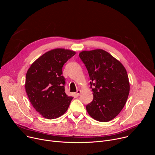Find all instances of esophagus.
Segmentation results:
<instances>
[{
  "label": "esophagus",
  "instance_id": "1",
  "mask_svg": "<svg viewBox=\"0 0 155 155\" xmlns=\"http://www.w3.org/2000/svg\"><path fill=\"white\" fill-rule=\"evenodd\" d=\"M80 93H81V90H78L77 91V93H76V94H77V96H79L80 95Z\"/></svg>",
  "mask_w": 155,
  "mask_h": 155
}]
</instances>
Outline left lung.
<instances>
[{
	"label": "left lung",
	"mask_w": 155,
	"mask_h": 155,
	"mask_svg": "<svg viewBox=\"0 0 155 155\" xmlns=\"http://www.w3.org/2000/svg\"><path fill=\"white\" fill-rule=\"evenodd\" d=\"M79 56L89 74L93 100L86 106L89 115L101 122L115 118L124 107L129 82L123 64L108 52L97 49L83 51Z\"/></svg>",
	"instance_id": "8db88e82"
}]
</instances>
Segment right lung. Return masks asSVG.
I'll list each match as a JSON object with an SVG mask.
<instances>
[{
	"mask_svg": "<svg viewBox=\"0 0 155 155\" xmlns=\"http://www.w3.org/2000/svg\"><path fill=\"white\" fill-rule=\"evenodd\" d=\"M75 54L72 50L54 49L39 57L28 69L26 91L31 104L43 117L55 119L68 109L73 97L65 93L62 67Z\"/></svg>",
	"mask_w": 155,
	"mask_h": 155,
	"instance_id": "right-lung-1",
	"label": "right lung"
}]
</instances>
